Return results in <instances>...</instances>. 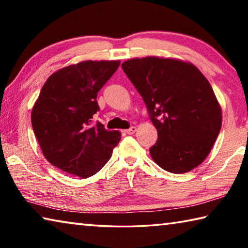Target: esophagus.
<instances>
[{"instance_id": "obj_1", "label": "esophagus", "mask_w": 248, "mask_h": 248, "mask_svg": "<svg viewBox=\"0 0 248 248\" xmlns=\"http://www.w3.org/2000/svg\"><path fill=\"white\" fill-rule=\"evenodd\" d=\"M136 131H137V127H131V128H129V129H127V130H124V133H127V134H133Z\"/></svg>"}]
</instances>
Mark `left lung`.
<instances>
[{
	"mask_svg": "<svg viewBox=\"0 0 248 248\" xmlns=\"http://www.w3.org/2000/svg\"><path fill=\"white\" fill-rule=\"evenodd\" d=\"M121 68L142 96L158 139L150 154L170 173H187L202 163L222 125V109L200 70L174 58L144 57Z\"/></svg>",
	"mask_w": 248,
	"mask_h": 248,
	"instance_id": "8db88e82",
	"label": "left lung"
}]
</instances>
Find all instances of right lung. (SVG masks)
<instances>
[{
    "label": "right lung",
    "instance_id": "1",
    "mask_svg": "<svg viewBox=\"0 0 248 248\" xmlns=\"http://www.w3.org/2000/svg\"><path fill=\"white\" fill-rule=\"evenodd\" d=\"M120 61H82L48 78L31 109V125L44 156L53 166L81 178L103 169L121 133L97 123V93Z\"/></svg>",
    "mask_w": 248,
    "mask_h": 248
}]
</instances>
